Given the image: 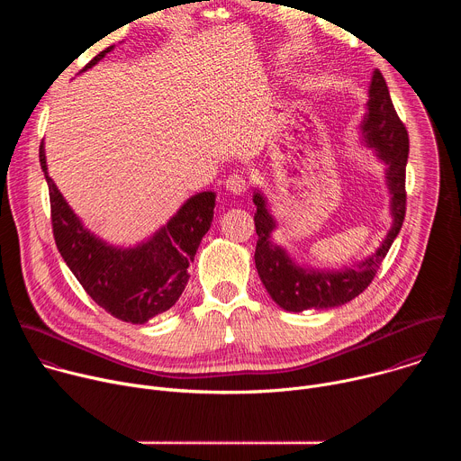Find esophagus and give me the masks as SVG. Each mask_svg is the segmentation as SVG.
Segmentation results:
<instances>
[{"label":"esophagus","instance_id":"obj_1","mask_svg":"<svg viewBox=\"0 0 461 461\" xmlns=\"http://www.w3.org/2000/svg\"><path fill=\"white\" fill-rule=\"evenodd\" d=\"M226 189H228L231 194H244V191H246V182H244L242 176L231 175V176H228V180H226Z\"/></svg>","mask_w":461,"mask_h":461}]
</instances>
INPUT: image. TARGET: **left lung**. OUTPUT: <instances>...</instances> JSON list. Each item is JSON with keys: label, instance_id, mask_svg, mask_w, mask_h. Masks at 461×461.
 Here are the masks:
<instances>
[{"label": "left lung", "instance_id": "8db88e82", "mask_svg": "<svg viewBox=\"0 0 461 461\" xmlns=\"http://www.w3.org/2000/svg\"><path fill=\"white\" fill-rule=\"evenodd\" d=\"M359 146L384 166V185L388 193L390 228L379 248L341 268H313L299 265L290 251L276 242L279 222L272 212L265 191L253 187V221L257 230L255 267L270 297L286 312L328 310L356 299L375 277L379 265L398 237L405 219V167L409 158V135L392 105L386 82L375 69L368 86V102L357 127Z\"/></svg>", "mask_w": 461, "mask_h": 461}]
</instances>
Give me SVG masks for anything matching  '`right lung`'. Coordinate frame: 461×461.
Here are the masks:
<instances>
[{
	"label": "right lung",
	"mask_w": 461,
	"mask_h": 461,
	"mask_svg": "<svg viewBox=\"0 0 461 461\" xmlns=\"http://www.w3.org/2000/svg\"><path fill=\"white\" fill-rule=\"evenodd\" d=\"M113 49L114 45L96 54L84 71ZM40 164L50 194L56 246L91 299L116 319L133 324H144L169 310L182 295L189 279L187 268L212 226L217 193L191 194L157 231L133 246H123L91 231L65 201L49 176L43 142Z\"/></svg>",
	"instance_id": "add662e5"
}]
</instances>
